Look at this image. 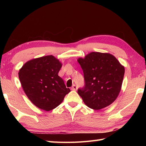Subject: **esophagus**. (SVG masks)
Returning a JSON list of instances; mask_svg holds the SVG:
<instances>
[{"label":"esophagus","instance_id":"obj_1","mask_svg":"<svg viewBox=\"0 0 146 146\" xmlns=\"http://www.w3.org/2000/svg\"><path fill=\"white\" fill-rule=\"evenodd\" d=\"M77 89H78V87H77V86L75 85H74L72 86V87H71V90H74V91L76 90Z\"/></svg>","mask_w":146,"mask_h":146}]
</instances>
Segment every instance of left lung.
I'll return each instance as SVG.
<instances>
[{
  "mask_svg": "<svg viewBox=\"0 0 146 146\" xmlns=\"http://www.w3.org/2000/svg\"><path fill=\"white\" fill-rule=\"evenodd\" d=\"M85 85L78 90L85 104L97 110L116 100L122 88L125 68L113 55L107 52H92L80 58Z\"/></svg>",
  "mask_w": 146,
  "mask_h": 146,
  "instance_id": "1",
  "label": "left lung"
}]
</instances>
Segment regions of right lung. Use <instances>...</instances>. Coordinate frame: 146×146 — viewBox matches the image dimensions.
<instances>
[{"label": "right lung", "instance_id": "add662e5", "mask_svg": "<svg viewBox=\"0 0 146 146\" xmlns=\"http://www.w3.org/2000/svg\"><path fill=\"white\" fill-rule=\"evenodd\" d=\"M61 66L58 59L48 55L27 61L19 70V78L24 93L40 109H54L70 92L58 76Z\"/></svg>", "mask_w": 146, "mask_h": 146}]
</instances>
